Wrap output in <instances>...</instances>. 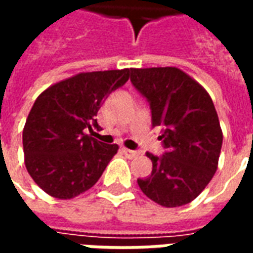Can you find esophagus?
Wrapping results in <instances>:
<instances>
[{
	"label": "esophagus",
	"mask_w": 253,
	"mask_h": 253,
	"mask_svg": "<svg viewBox=\"0 0 253 253\" xmlns=\"http://www.w3.org/2000/svg\"><path fill=\"white\" fill-rule=\"evenodd\" d=\"M123 153L126 154V157H128V159H134V157H137L138 154H139V152H137V150H130V149H123Z\"/></svg>",
	"instance_id": "esophagus-1"
}]
</instances>
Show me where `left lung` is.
Returning <instances> with one entry per match:
<instances>
[{
    "label": "left lung",
    "instance_id": "left-lung-1",
    "mask_svg": "<svg viewBox=\"0 0 253 253\" xmlns=\"http://www.w3.org/2000/svg\"><path fill=\"white\" fill-rule=\"evenodd\" d=\"M131 83L148 99L153 126H163L165 153L138 186L160 206L179 207L206 188L218 167L222 130L210 94L177 67L131 69Z\"/></svg>",
    "mask_w": 253,
    "mask_h": 253
}]
</instances>
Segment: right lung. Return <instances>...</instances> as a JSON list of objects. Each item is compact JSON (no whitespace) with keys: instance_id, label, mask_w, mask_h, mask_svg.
<instances>
[{"instance_id":"add662e5","label":"right lung","mask_w":253,"mask_h":253,"mask_svg":"<svg viewBox=\"0 0 253 253\" xmlns=\"http://www.w3.org/2000/svg\"><path fill=\"white\" fill-rule=\"evenodd\" d=\"M130 73H78L38 96L23 130V149L25 168L46 194L66 201L97 183L119 149L92 137L100 127L97 111Z\"/></svg>"}]
</instances>
